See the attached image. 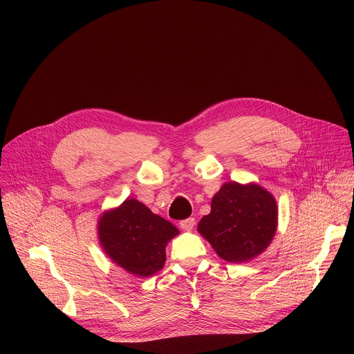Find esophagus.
Segmentation results:
<instances>
[{"instance_id":"34e87169","label":"esophagus","mask_w":354,"mask_h":354,"mask_svg":"<svg viewBox=\"0 0 354 354\" xmlns=\"http://www.w3.org/2000/svg\"><path fill=\"white\" fill-rule=\"evenodd\" d=\"M194 225H196V218H192V216H189V218H187V220L180 221V227L184 231H192L194 228Z\"/></svg>"}]
</instances>
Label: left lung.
Masks as SVG:
<instances>
[{
    "label": "left lung",
    "mask_w": 354,
    "mask_h": 354,
    "mask_svg": "<svg viewBox=\"0 0 354 354\" xmlns=\"http://www.w3.org/2000/svg\"><path fill=\"white\" fill-rule=\"evenodd\" d=\"M278 225L277 201L261 185L225 183L212 197L211 212L198 223V232L220 258L247 262L262 254Z\"/></svg>",
    "instance_id": "8db88e82"
}]
</instances>
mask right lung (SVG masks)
I'll list each match as a JSON object with an SVG mask.
<instances>
[{"label":"right lung","mask_w":354,"mask_h":354,"mask_svg":"<svg viewBox=\"0 0 354 354\" xmlns=\"http://www.w3.org/2000/svg\"><path fill=\"white\" fill-rule=\"evenodd\" d=\"M97 224L104 254L136 277H151L160 270L169 241L178 235L171 223L134 198L103 212Z\"/></svg>","instance_id":"obj_1"}]
</instances>
